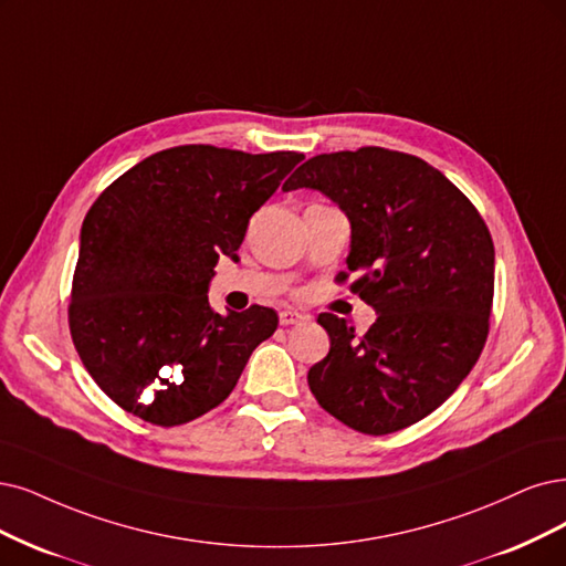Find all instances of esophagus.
<instances>
[{
    "mask_svg": "<svg viewBox=\"0 0 566 566\" xmlns=\"http://www.w3.org/2000/svg\"><path fill=\"white\" fill-rule=\"evenodd\" d=\"M303 322H307V315H303V312H298V310H282L280 312V324L282 326L303 324Z\"/></svg>",
    "mask_w": 566,
    "mask_h": 566,
    "instance_id": "obj_1",
    "label": "esophagus"
}]
</instances>
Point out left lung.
Masks as SVG:
<instances>
[{
  "instance_id": "left-lung-1",
  "label": "left lung",
  "mask_w": 566,
  "mask_h": 566,
  "mask_svg": "<svg viewBox=\"0 0 566 566\" xmlns=\"http://www.w3.org/2000/svg\"><path fill=\"white\" fill-rule=\"evenodd\" d=\"M282 188H312L343 209L347 270L361 275L352 291L378 312L361 338L319 315L331 349L307 373L312 394L361 433L420 422L462 385L488 338L494 244L483 217L436 167L380 146L310 158Z\"/></svg>"
}]
</instances>
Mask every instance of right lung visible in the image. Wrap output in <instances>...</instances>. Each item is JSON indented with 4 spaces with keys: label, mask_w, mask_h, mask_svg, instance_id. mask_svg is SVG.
<instances>
[{
    "label": "right lung",
    "mask_w": 566,
    "mask_h": 566,
    "mask_svg": "<svg viewBox=\"0 0 566 566\" xmlns=\"http://www.w3.org/2000/svg\"><path fill=\"white\" fill-rule=\"evenodd\" d=\"M207 144L144 158L104 191L81 226L70 331L83 366L114 403L177 427L228 399L277 312L219 315L209 282L238 261L251 214L303 160Z\"/></svg>",
    "instance_id": "1"
}]
</instances>
